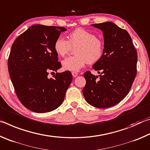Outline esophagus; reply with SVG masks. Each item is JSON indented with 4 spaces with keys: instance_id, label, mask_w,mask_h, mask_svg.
Here are the masks:
<instances>
[{
    "instance_id": "esophagus-1",
    "label": "esophagus",
    "mask_w": 150,
    "mask_h": 150,
    "mask_svg": "<svg viewBox=\"0 0 150 150\" xmlns=\"http://www.w3.org/2000/svg\"><path fill=\"white\" fill-rule=\"evenodd\" d=\"M71 73H72V75H73V77H76L78 75L77 72H76V71H73Z\"/></svg>"
}]
</instances>
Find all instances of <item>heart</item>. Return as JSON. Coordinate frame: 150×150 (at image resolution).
I'll return each mask as SVG.
<instances>
[{"label":"heart","instance_id":"b5f03b06","mask_svg":"<svg viewBox=\"0 0 150 150\" xmlns=\"http://www.w3.org/2000/svg\"><path fill=\"white\" fill-rule=\"evenodd\" d=\"M68 40L62 37L55 40L54 49L57 55L65 56L72 48H75V55L65 58L62 61L63 69L77 71L85 64H94L99 62L105 53V44L92 32L83 28L73 30L67 36Z\"/></svg>","mask_w":150,"mask_h":150}]
</instances>
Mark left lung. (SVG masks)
<instances>
[{
	"mask_svg": "<svg viewBox=\"0 0 150 150\" xmlns=\"http://www.w3.org/2000/svg\"><path fill=\"white\" fill-rule=\"evenodd\" d=\"M91 26L101 30L105 41V53L93 68L100 74L84 73L86 85L83 93L87 102L95 107L115 106L128 95L137 73L138 55L130 34L115 23L106 22Z\"/></svg>",
	"mask_w": 150,
	"mask_h": 150,
	"instance_id": "left-lung-1",
	"label": "left lung"
}]
</instances>
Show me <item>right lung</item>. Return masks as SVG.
<instances>
[{"label": "right lung", "instance_id": "obj_1", "mask_svg": "<svg viewBox=\"0 0 150 150\" xmlns=\"http://www.w3.org/2000/svg\"><path fill=\"white\" fill-rule=\"evenodd\" d=\"M66 30L63 27L33 25L12 45L8 68L12 85L22 105L35 112H48L59 107L72 81L69 71L47 77L49 72L62 67L54 44Z\"/></svg>", "mask_w": 150, "mask_h": 150}]
</instances>
